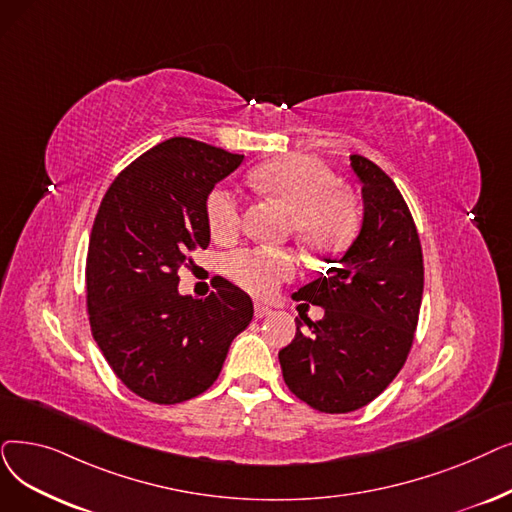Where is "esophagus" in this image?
<instances>
[{
  "label": "esophagus",
  "mask_w": 512,
  "mask_h": 512,
  "mask_svg": "<svg viewBox=\"0 0 512 512\" xmlns=\"http://www.w3.org/2000/svg\"><path fill=\"white\" fill-rule=\"evenodd\" d=\"M270 314H272V307L263 305V303H255V318H257V320H261V318H265V316H270Z\"/></svg>",
  "instance_id": "1"
}]
</instances>
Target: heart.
Returning <instances> with one entry per match:
<instances>
[{
  "mask_svg": "<svg viewBox=\"0 0 512 512\" xmlns=\"http://www.w3.org/2000/svg\"><path fill=\"white\" fill-rule=\"evenodd\" d=\"M255 188L291 213V232L314 255L343 249L358 230V207L337 188L335 175L314 161L282 159L261 165L253 173ZM207 221L215 240L230 242L242 226L240 201L219 188L207 201ZM230 278L257 297H268L297 272V259L284 249L259 247L228 257Z\"/></svg>",
  "mask_w": 512,
  "mask_h": 512,
  "instance_id": "b5f03b06",
  "label": "heart"
}]
</instances>
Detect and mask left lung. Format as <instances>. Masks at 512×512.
I'll use <instances>...</instances> for the list:
<instances>
[{"instance_id": "8db88e82", "label": "left lung", "mask_w": 512, "mask_h": 512, "mask_svg": "<svg viewBox=\"0 0 512 512\" xmlns=\"http://www.w3.org/2000/svg\"><path fill=\"white\" fill-rule=\"evenodd\" d=\"M362 184V226L345 255L301 286L293 299L324 307L280 349L284 383L311 408L328 414L370 404L402 370L422 301V249L414 219L391 177L351 154Z\"/></svg>"}]
</instances>
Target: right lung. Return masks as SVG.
Wrapping results in <instances>:
<instances>
[{
  "label": "right lung",
  "mask_w": 512,
  "mask_h": 512,
  "mask_svg": "<svg viewBox=\"0 0 512 512\" xmlns=\"http://www.w3.org/2000/svg\"><path fill=\"white\" fill-rule=\"evenodd\" d=\"M242 159L171 138L119 173L100 203L85 265L92 335L123 385L148 402L207 391L253 320L251 297L224 278L205 299L177 291V270L209 247V194Z\"/></svg>",
  "instance_id": "1"
}]
</instances>
